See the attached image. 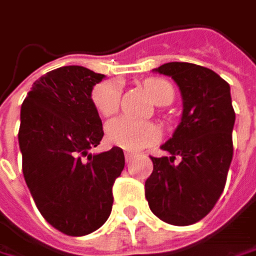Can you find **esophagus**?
I'll return each instance as SVG.
<instances>
[{
  "label": "esophagus",
  "instance_id": "1",
  "mask_svg": "<svg viewBox=\"0 0 256 256\" xmlns=\"http://www.w3.org/2000/svg\"><path fill=\"white\" fill-rule=\"evenodd\" d=\"M133 158H134V153H130V152H126V153H124V159H126L128 163L133 160Z\"/></svg>",
  "mask_w": 256,
  "mask_h": 256
}]
</instances>
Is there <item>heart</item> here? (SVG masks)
<instances>
[{"instance_id":"heart-1","label":"heart","mask_w":256,"mask_h":256,"mask_svg":"<svg viewBox=\"0 0 256 256\" xmlns=\"http://www.w3.org/2000/svg\"><path fill=\"white\" fill-rule=\"evenodd\" d=\"M149 98L158 106L169 104L173 98V87L160 78H149L143 83ZM122 86L117 80H106L96 84L92 102L102 116L114 114L120 106ZM106 140L120 149L136 152L148 148L159 139L160 132L148 122H136L128 117H116L106 123Z\"/></svg>"}]
</instances>
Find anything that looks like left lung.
Returning <instances> with one entry per match:
<instances>
[{"label": "left lung", "instance_id": "left-lung-1", "mask_svg": "<svg viewBox=\"0 0 256 256\" xmlns=\"http://www.w3.org/2000/svg\"><path fill=\"white\" fill-rule=\"evenodd\" d=\"M153 72L172 77L184 110L172 138L160 146L169 156L150 158L146 199L163 222L192 225L212 210L225 188L234 154L230 87L215 72L192 62H166Z\"/></svg>", "mask_w": 256, "mask_h": 256}]
</instances>
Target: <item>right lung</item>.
Masks as SVG:
<instances>
[{"instance_id":"right-lung-1","label":"right lung","mask_w":256,"mask_h":256,"mask_svg":"<svg viewBox=\"0 0 256 256\" xmlns=\"http://www.w3.org/2000/svg\"><path fill=\"white\" fill-rule=\"evenodd\" d=\"M106 76L66 66L41 76L21 106L18 143L30 194L51 226L72 236L98 229L110 216L113 184L124 168L120 148L90 153L103 139L92 102Z\"/></svg>"}]
</instances>
